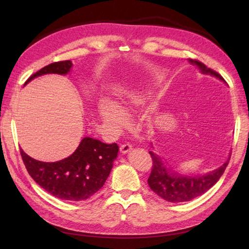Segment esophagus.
<instances>
[{
    "label": "esophagus",
    "mask_w": 249,
    "mask_h": 249,
    "mask_svg": "<svg viewBox=\"0 0 249 249\" xmlns=\"http://www.w3.org/2000/svg\"><path fill=\"white\" fill-rule=\"evenodd\" d=\"M120 150L122 153H123V154H126V153L131 150V144L128 143V142H125V143H123L120 146Z\"/></svg>",
    "instance_id": "1"
}]
</instances>
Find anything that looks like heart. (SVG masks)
I'll return each mask as SVG.
<instances>
[{"label":"heart","instance_id":"1","mask_svg":"<svg viewBox=\"0 0 249 249\" xmlns=\"http://www.w3.org/2000/svg\"><path fill=\"white\" fill-rule=\"evenodd\" d=\"M142 97L139 95H129V96L122 100L120 106L114 105L113 103L108 102V100H100L98 105V111L102 119L105 121L106 124H108L111 127L120 128L126 124L127 122V114L126 111L131 109L135 106L142 103Z\"/></svg>","mask_w":249,"mask_h":249}]
</instances>
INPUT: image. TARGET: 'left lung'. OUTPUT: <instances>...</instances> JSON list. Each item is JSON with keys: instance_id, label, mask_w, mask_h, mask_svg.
<instances>
[{"instance_id": "left-lung-1", "label": "left lung", "mask_w": 249, "mask_h": 249, "mask_svg": "<svg viewBox=\"0 0 249 249\" xmlns=\"http://www.w3.org/2000/svg\"><path fill=\"white\" fill-rule=\"evenodd\" d=\"M189 62L197 65L202 73L215 76L221 81H225L218 72L206 67L202 62L193 59H189ZM149 153L153 160V167L147 183L153 192L169 202H186L208 192L223 176L230 160L229 157L223 166L205 176L185 177L177 172H170V169L166 168L160 156L153 152Z\"/></svg>"}]
</instances>
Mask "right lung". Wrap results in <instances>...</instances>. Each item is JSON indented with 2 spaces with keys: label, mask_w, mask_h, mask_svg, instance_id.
<instances>
[{
  "label": "right lung",
  "mask_w": 249,
  "mask_h": 249,
  "mask_svg": "<svg viewBox=\"0 0 249 249\" xmlns=\"http://www.w3.org/2000/svg\"><path fill=\"white\" fill-rule=\"evenodd\" d=\"M71 66V61L51 63L32 75L24 84L45 73L66 75ZM118 152L116 143L107 144L89 137L81 140L71 156L55 162L36 160L20 149L32 178L54 197L71 201L86 200L104 186Z\"/></svg>",
  "instance_id": "obj_1"
}]
</instances>
